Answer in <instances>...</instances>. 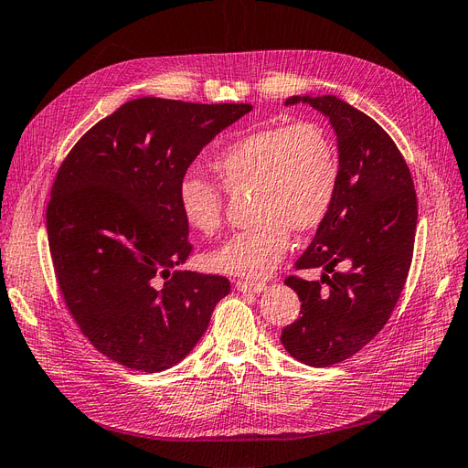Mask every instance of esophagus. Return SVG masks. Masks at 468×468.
Instances as JSON below:
<instances>
[{"label":"esophagus","instance_id":"esophagus-1","mask_svg":"<svg viewBox=\"0 0 468 468\" xmlns=\"http://www.w3.org/2000/svg\"><path fill=\"white\" fill-rule=\"evenodd\" d=\"M236 288L239 290V292H250V293H261L263 292L265 288H267V284H263V282H250V280H238L236 282Z\"/></svg>","mask_w":468,"mask_h":468}]
</instances>
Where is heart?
I'll return each mask as SVG.
<instances>
[{"label": "heart", "mask_w": 468, "mask_h": 468, "mask_svg": "<svg viewBox=\"0 0 468 468\" xmlns=\"http://www.w3.org/2000/svg\"><path fill=\"white\" fill-rule=\"evenodd\" d=\"M211 169L230 194L251 190V227L205 255L213 272L261 280L290 248L292 230L313 232L332 211L340 184V154L332 134L314 121L265 124L224 144ZM184 222L211 236L224 215L220 186L194 173L178 182Z\"/></svg>", "instance_id": "obj_1"}]
</instances>
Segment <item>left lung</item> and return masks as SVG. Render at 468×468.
<instances>
[{"mask_svg": "<svg viewBox=\"0 0 468 468\" xmlns=\"http://www.w3.org/2000/svg\"><path fill=\"white\" fill-rule=\"evenodd\" d=\"M328 117L340 152L332 211L295 269L323 267L321 280L288 276L302 302L280 342L293 359L330 367L363 349L388 323L413 259L417 194L409 166L386 130L335 96H292ZM346 262L350 269L334 271Z\"/></svg>", "mask_w": 468, "mask_h": 468, "instance_id": "left-lung-1", "label": "left lung"}]
</instances>
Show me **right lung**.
<instances>
[{
	"instance_id": "1",
	"label": "right lung",
	"mask_w": 468,
	"mask_h": 468,
	"mask_svg": "<svg viewBox=\"0 0 468 468\" xmlns=\"http://www.w3.org/2000/svg\"><path fill=\"white\" fill-rule=\"evenodd\" d=\"M250 103L140 98L74 144L46 211L49 251L74 323L105 357L171 368L207 330L229 278L175 271L192 253L178 182Z\"/></svg>"
}]
</instances>
